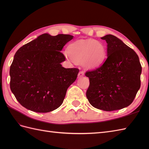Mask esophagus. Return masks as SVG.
Segmentation results:
<instances>
[{
  "label": "esophagus",
  "instance_id": "1",
  "mask_svg": "<svg viewBox=\"0 0 149 149\" xmlns=\"http://www.w3.org/2000/svg\"><path fill=\"white\" fill-rule=\"evenodd\" d=\"M84 75V72L83 71H80L79 72V74H78V77L79 78H81L82 77H83Z\"/></svg>",
  "mask_w": 149,
  "mask_h": 149
}]
</instances>
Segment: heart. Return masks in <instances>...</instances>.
Instances as JSON below:
<instances>
[{"instance_id":"obj_1","label":"heart","mask_w":149,"mask_h":149,"mask_svg":"<svg viewBox=\"0 0 149 149\" xmlns=\"http://www.w3.org/2000/svg\"><path fill=\"white\" fill-rule=\"evenodd\" d=\"M67 52L73 61L82 63L88 68L100 66L106 58V49L104 44L92 39L73 42L68 47Z\"/></svg>"}]
</instances>
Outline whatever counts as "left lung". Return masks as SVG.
<instances>
[{"label": "left lung", "mask_w": 149, "mask_h": 149, "mask_svg": "<svg viewBox=\"0 0 149 149\" xmlns=\"http://www.w3.org/2000/svg\"><path fill=\"white\" fill-rule=\"evenodd\" d=\"M107 43V58L99 68L87 71L90 85L86 97L92 106L111 111L133 102L141 86V66L137 54L118 38H101Z\"/></svg>", "instance_id": "left-lung-1"}]
</instances>
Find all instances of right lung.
<instances>
[{
  "label": "right lung",
  "mask_w": 149,
  "mask_h": 149,
  "mask_svg": "<svg viewBox=\"0 0 149 149\" xmlns=\"http://www.w3.org/2000/svg\"><path fill=\"white\" fill-rule=\"evenodd\" d=\"M73 37L43 34L15 53L9 70L10 88L22 106L34 112L48 113L61 105L79 71L61 65L65 61L61 50Z\"/></svg>",
  "instance_id": "1"
}]
</instances>
